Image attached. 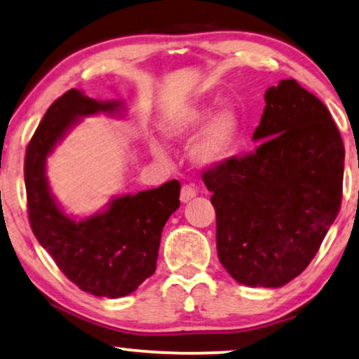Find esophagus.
I'll return each instance as SVG.
<instances>
[{
    "instance_id": "1",
    "label": "esophagus",
    "mask_w": 359,
    "mask_h": 359,
    "mask_svg": "<svg viewBox=\"0 0 359 359\" xmlns=\"http://www.w3.org/2000/svg\"><path fill=\"white\" fill-rule=\"evenodd\" d=\"M195 195H197V190H195L192 185H187L185 184L184 187H182V190H180V200H182L184 203H187V202H190V200H192Z\"/></svg>"
}]
</instances>
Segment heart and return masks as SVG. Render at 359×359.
Returning <instances> with one entry per match:
<instances>
[{
	"mask_svg": "<svg viewBox=\"0 0 359 359\" xmlns=\"http://www.w3.org/2000/svg\"><path fill=\"white\" fill-rule=\"evenodd\" d=\"M208 117L205 107L187 108L167 124V135L184 137L198 130ZM240 133V118L229 107H223L210 116L192 146V157L200 165H213L226 159L236 144Z\"/></svg>",
	"mask_w": 359,
	"mask_h": 359,
	"instance_id": "1",
	"label": "heart"
}]
</instances>
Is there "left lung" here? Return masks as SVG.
<instances>
[{"label": "left lung", "mask_w": 359, "mask_h": 359, "mask_svg": "<svg viewBox=\"0 0 359 359\" xmlns=\"http://www.w3.org/2000/svg\"><path fill=\"white\" fill-rule=\"evenodd\" d=\"M250 154L202 174L218 259L251 287H280L317 255L340 212L345 147L328 108L294 79L267 88Z\"/></svg>", "instance_id": "8db88e82"}]
</instances>
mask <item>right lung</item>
I'll use <instances>...</instances> for the list:
<instances>
[{
    "label": "right lung",
    "instance_id": "right-lung-1",
    "mask_svg": "<svg viewBox=\"0 0 359 359\" xmlns=\"http://www.w3.org/2000/svg\"><path fill=\"white\" fill-rule=\"evenodd\" d=\"M119 108V102H97L69 90L46 111L24 159L27 215L37 241L67 279L85 292L108 299L135 292L154 274L162 228L180 205L179 180L113 198L103 213L76 222L50 195L46 159L79 118L118 113Z\"/></svg>",
    "mask_w": 359,
    "mask_h": 359
}]
</instances>
